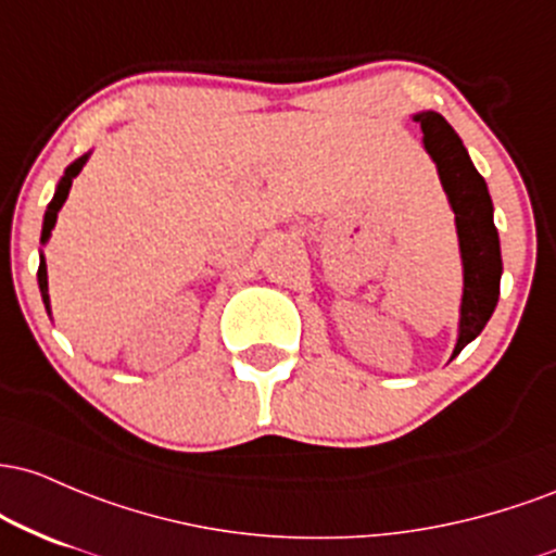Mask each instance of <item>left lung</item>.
<instances>
[{
	"mask_svg": "<svg viewBox=\"0 0 556 556\" xmlns=\"http://www.w3.org/2000/svg\"><path fill=\"white\" fill-rule=\"evenodd\" d=\"M415 121L422 128V143L439 167L448 204L457 223L459 252H463V307H459V336L452 359L470 344L498 302V280H502V252L494 226V204L489 186L472 165L463 139L454 134L439 112H420Z\"/></svg>",
	"mask_w": 556,
	"mask_h": 556,
	"instance_id": "left-lung-1",
	"label": "left lung"
}]
</instances>
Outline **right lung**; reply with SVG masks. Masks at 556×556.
Instances as JSON below:
<instances>
[{
  "mask_svg": "<svg viewBox=\"0 0 556 556\" xmlns=\"http://www.w3.org/2000/svg\"><path fill=\"white\" fill-rule=\"evenodd\" d=\"M86 160H89V154H84V157H78L76 162H73V165H67L65 176H62V178H60V184H58V191H54L52 202H49V207H47V212H43L41 244H47L49 233H52L54 223H58V212H60V207H62V204H65V199H67V194H71V186H73V178H76V176H78V173H80V170H84ZM39 289H41V299H43V304H47V309H49V283H47V262H43V254H41V262H39Z\"/></svg>",
  "mask_w": 556,
  "mask_h": 556,
  "instance_id": "1",
  "label": "right lung"
}]
</instances>
